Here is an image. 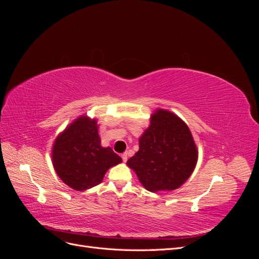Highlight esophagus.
<instances>
[{
    "label": "esophagus",
    "instance_id": "34e87169",
    "mask_svg": "<svg viewBox=\"0 0 259 259\" xmlns=\"http://www.w3.org/2000/svg\"><path fill=\"white\" fill-rule=\"evenodd\" d=\"M122 160H123V162H126L127 161V153L126 152H124V153H122Z\"/></svg>",
    "mask_w": 259,
    "mask_h": 259
}]
</instances>
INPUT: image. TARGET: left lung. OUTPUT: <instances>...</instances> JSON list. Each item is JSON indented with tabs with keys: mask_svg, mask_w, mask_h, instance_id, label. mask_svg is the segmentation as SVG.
<instances>
[{
	"mask_svg": "<svg viewBox=\"0 0 259 259\" xmlns=\"http://www.w3.org/2000/svg\"><path fill=\"white\" fill-rule=\"evenodd\" d=\"M198 150L187 124L170 111L158 109L139 138V150L127 161L148 191L175 190L190 177Z\"/></svg>",
	"mask_w": 259,
	"mask_h": 259,
	"instance_id": "left-lung-1",
	"label": "left lung"
}]
</instances>
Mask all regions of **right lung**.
I'll return each instance as SVG.
<instances>
[{
  "instance_id": "obj_1",
  "label": "right lung",
  "mask_w": 259,
  "mask_h": 259,
  "mask_svg": "<svg viewBox=\"0 0 259 259\" xmlns=\"http://www.w3.org/2000/svg\"><path fill=\"white\" fill-rule=\"evenodd\" d=\"M96 120L77 117L55 139L53 165L59 178L74 190L82 191L103 182L106 171L122 162L110 147L100 144Z\"/></svg>"
}]
</instances>
